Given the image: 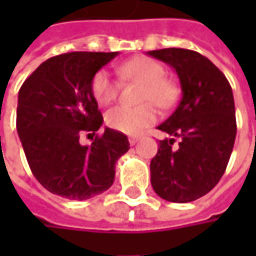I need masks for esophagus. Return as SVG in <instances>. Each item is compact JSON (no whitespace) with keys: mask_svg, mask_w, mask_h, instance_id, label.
<instances>
[{"mask_svg":"<svg viewBox=\"0 0 256 256\" xmlns=\"http://www.w3.org/2000/svg\"><path fill=\"white\" fill-rule=\"evenodd\" d=\"M138 141H140V138H138V136H131V138H130V144H131V145H135Z\"/></svg>","mask_w":256,"mask_h":256,"instance_id":"esophagus-1","label":"esophagus"}]
</instances>
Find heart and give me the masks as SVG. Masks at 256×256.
Here are the masks:
<instances>
[{
    "label": "heart",
    "mask_w": 256,
    "mask_h": 256,
    "mask_svg": "<svg viewBox=\"0 0 256 256\" xmlns=\"http://www.w3.org/2000/svg\"><path fill=\"white\" fill-rule=\"evenodd\" d=\"M120 74L124 80L142 84L140 94L141 102L151 101L160 108H168L176 98L175 86L170 81L164 80L162 65L151 58L138 56L126 61L120 66ZM118 88L120 85L116 80L105 70L96 72L94 76L92 94L100 105H108L115 101L118 96ZM105 121L115 131L136 135L156 121V111L150 102L138 106L118 105L106 112Z\"/></svg>",
    "instance_id": "heart-1"
}]
</instances>
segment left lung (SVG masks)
Here are the masks:
<instances>
[{"mask_svg": "<svg viewBox=\"0 0 256 256\" xmlns=\"http://www.w3.org/2000/svg\"><path fill=\"white\" fill-rule=\"evenodd\" d=\"M146 54L175 70L182 92L176 110L158 125L170 138L160 141L151 161V185L165 201L192 202L220 182L230 161L236 136L232 88L200 52L164 48Z\"/></svg>", "mask_w": 256, "mask_h": 256, "instance_id": "8db88e82", "label": "left lung"}]
</instances>
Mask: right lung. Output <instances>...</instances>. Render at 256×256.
<instances>
[{
    "mask_svg": "<svg viewBox=\"0 0 256 256\" xmlns=\"http://www.w3.org/2000/svg\"><path fill=\"white\" fill-rule=\"evenodd\" d=\"M118 52H66L44 61L18 92L16 131L31 171L45 190L84 201L106 191L115 164L130 150L126 135L105 128L88 145L104 118L94 98L95 74ZM88 134V135H90Z\"/></svg>",
    "mask_w": 256,
    "mask_h": 256,
    "instance_id": "1",
    "label": "right lung"
}]
</instances>
